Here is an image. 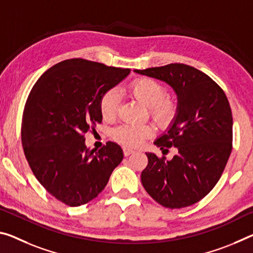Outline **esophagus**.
I'll return each instance as SVG.
<instances>
[{
    "label": "esophagus",
    "instance_id": "34e87169",
    "mask_svg": "<svg viewBox=\"0 0 253 253\" xmlns=\"http://www.w3.org/2000/svg\"><path fill=\"white\" fill-rule=\"evenodd\" d=\"M135 153L134 150H131V148H127V147H124V155L125 156H129L130 154Z\"/></svg>",
    "mask_w": 253,
    "mask_h": 253
}]
</instances>
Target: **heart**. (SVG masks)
Returning a JSON list of instances; mask_svg holds the SVG:
<instances>
[{
    "mask_svg": "<svg viewBox=\"0 0 253 253\" xmlns=\"http://www.w3.org/2000/svg\"><path fill=\"white\" fill-rule=\"evenodd\" d=\"M128 91L135 99L147 107L148 115L155 124L167 128L174 122L178 114V101L170 94H166V86L152 78L142 76L133 80ZM119 107V97L115 89L107 90L99 100V110L106 122L116 118ZM153 127L147 124H124L112 130L116 142L127 147H137L146 138L153 135Z\"/></svg>",
    "mask_w": 253,
    "mask_h": 253,
    "instance_id": "obj_1",
    "label": "heart"
}]
</instances>
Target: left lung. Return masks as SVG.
Here are the masks:
<instances>
[{
    "label": "left lung",
    "instance_id": "8db88e82",
    "mask_svg": "<svg viewBox=\"0 0 253 253\" xmlns=\"http://www.w3.org/2000/svg\"><path fill=\"white\" fill-rule=\"evenodd\" d=\"M136 73L173 87L178 114L169 130L154 144L164 151L177 147L168 161L146 153L141 180L147 194L167 208L194 205L215 187L232 152L233 118L225 93L207 74L186 64H168Z\"/></svg>",
    "mask_w": 253,
    "mask_h": 253
}]
</instances>
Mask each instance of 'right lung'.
<instances>
[{"mask_svg":"<svg viewBox=\"0 0 253 253\" xmlns=\"http://www.w3.org/2000/svg\"><path fill=\"white\" fill-rule=\"evenodd\" d=\"M129 69L83 58L66 59L43 73L28 95L21 123L26 159L42 186L72 207L91 202L123 161L122 147L108 142L98 152L84 134L102 122L99 100Z\"/></svg>","mask_w":253,"mask_h":253,"instance_id":"1","label":"right lung"}]
</instances>
